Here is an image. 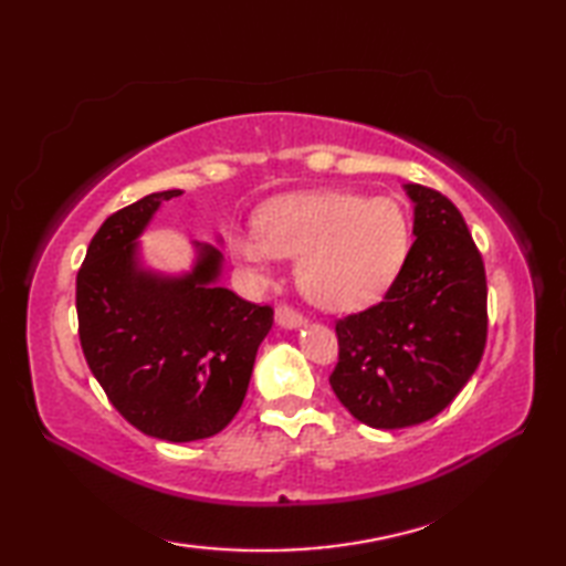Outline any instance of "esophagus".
<instances>
[{"mask_svg": "<svg viewBox=\"0 0 566 566\" xmlns=\"http://www.w3.org/2000/svg\"><path fill=\"white\" fill-rule=\"evenodd\" d=\"M274 318H276V323H280L282 328H296V326H302V323H304V316L298 314L294 306H286V304L276 306Z\"/></svg>", "mask_w": 566, "mask_h": 566, "instance_id": "esophagus-1", "label": "esophagus"}]
</instances>
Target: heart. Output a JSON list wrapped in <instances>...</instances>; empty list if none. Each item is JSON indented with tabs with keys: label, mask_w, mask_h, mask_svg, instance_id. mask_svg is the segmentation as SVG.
I'll return each mask as SVG.
<instances>
[{
	"label": "heart",
	"mask_w": 566,
	"mask_h": 566,
	"mask_svg": "<svg viewBox=\"0 0 566 566\" xmlns=\"http://www.w3.org/2000/svg\"><path fill=\"white\" fill-rule=\"evenodd\" d=\"M411 226L394 199L355 191H318L280 199L258 216V231L235 233L231 252L268 276L276 258H298V284L331 311L363 308L401 272Z\"/></svg>",
	"instance_id": "heart-1"
}]
</instances>
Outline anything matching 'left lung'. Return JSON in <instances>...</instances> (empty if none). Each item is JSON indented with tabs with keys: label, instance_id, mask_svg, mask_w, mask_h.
<instances>
[{
	"label": "left lung",
	"instance_id": "obj_1",
	"mask_svg": "<svg viewBox=\"0 0 566 566\" xmlns=\"http://www.w3.org/2000/svg\"><path fill=\"white\" fill-rule=\"evenodd\" d=\"M413 199V245L379 304L335 321L331 387L359 423L406 428L450 406L482 363L486 272L460 209L423 185Z\"/></svg>",
	"mask_w": 566,
	"mask_h": 566
}]
</instances>
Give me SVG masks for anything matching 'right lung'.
I'll return each mask as SVG.
<instances>
[{
  "label": "right lung",
  "mask_w": 566,
  "mask_h": 566,
  "mask_svg": "<svg viewBox=\"0 0 566 566\" xmlns=\"http://www.w3.org/2000/svg\"><path fill=\"white\" fill-rule=\"evenodd\" d=\"M155 191L106 219L77 272L82 353L114 408L150 438H211L243 406L272 306L219 284L221 252L197 243L185 276L138 268L136 238L163 201Z\"/></svg>",
  "instance_id": "right-lung-1"
}]
</instances>
